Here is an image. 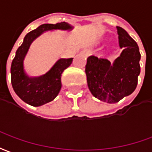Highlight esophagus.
Returning <instances> with one entry per match:
<instances>
[{"instance_id":"esophagus-1","label":"esophagus","mask_w":152,"mask_h":152,"mask_svg":"<svg viewBox=\"0 0 152 152\" xmlns=\"http://www.w3.org/2000/svg\"><path fill=\"white\" fill-rule=\"evenodd\" d=\"M83 55H85V56H89L90 55V51L88 50H84L83 51Z\"/></svg>"}]
</instances>
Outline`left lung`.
Segmentation results:
<instances>
[{
	"label": "left lung",
	"mask_w": 152,
	"mask_h": 152,
	"mask_svg": "<svg viewBox=\"0 0 152 152\" xmlns=\"http://www.w3.org/2000/svg\"><path fill=\"white\" fill-rule=\"evenodd\" d=\"M120 56L111 62L106 58L90 56L86 65L87 85L93 96L99 100L114 104L132 94L140 74L141 54L137 43L125 30L117 26Z\"/></svg>",
	"instance_id": "left-lung-1"
}]
</instances>
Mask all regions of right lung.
<instances>
[{"label":"right lung","instance_id":"right-lung-1","mask_svg":"<svg viewBox=\"0 0 152 152\" xmlns=\"http://www.w3.org/2000/svg\"><path fill=\"white\" fill-rule=\"evenodd\" d=\"M71 29L67 23L43 24L27 33L22 45L18 48L11 65V83L20 99L31 105L40 106L52 101L61 88V74L71 65L73 58L60 59L46 75L39 77H29L23 69V59L31 42L48 30Z\"/></svg>","mask_w":152,"mask_h":152}]
</instances>
